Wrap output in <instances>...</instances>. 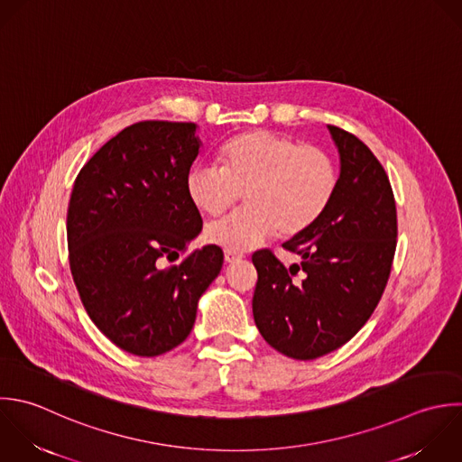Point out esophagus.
Segmentation results:
<instances>
[{
	"mask_svg": "<svg viewBox=\"0 0 462 462\" xmlns=\"http://www.w3.org/2000/svg\"><path fill=\"white\" fill-rule=\"evenodd\" d=\"M241 259H243V254L232 252V250H225V261L226 263H236V261H241Z\"/></svg>",
	"mask_w": 462,
	"mask_h": 462,
	"instance_id": "1",
	"label": "esophagus"
}]
</instances>
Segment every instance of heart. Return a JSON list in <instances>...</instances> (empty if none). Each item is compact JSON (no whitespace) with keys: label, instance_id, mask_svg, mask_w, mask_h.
<instances>
[{"label":"heart","instance_id":"heart-1","mask_svg":"<svg viewBox=\"0 0 462 462\" xmlns=\"http://www.w3.org/2000/svg\"><path fill=\"white\" fill-rule=\"evenodd\" d=\"M219 162L221 167H194L187 192L212 219L232 210L245 194V212L207 228L210 243L232 252L257 248L275 234L306 232L337 192L338 174L329 152L286 134L243 133L221 147Z\"/></svg>","mask_w":462,"mask_h":462}]
</instances>
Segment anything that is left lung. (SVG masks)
I'll list each match as a JSON object with an SVG mask.
<instances>
[{
    "mask_svg": "<svg viewBox=\"0 0 462 462\" xmlns=\"http://www.w3.org/2000/svg\"><path fill=\"white\" fill-rule=\"evenodd\" d=\"M328 127L340 152V178L322 217L282 245L300 264L286 268L272 250L252 255L255 326L293 360L324 356L364 328L385 291L398 243L383 165L358 136Z\"/></svg>",
    "mask_w": 462,
    "mask_h": 462,
    "instance_id": "left-lung-1",
    "label": "left lung"
}]
</instances>
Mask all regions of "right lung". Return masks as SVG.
Listing matches in <instances>:
<instances>
[{"label":"right lung","mask_w":462,"mask_h":462,"mask_svg":"<svg viewBox=\"0 0 462 462\" xmlns=\"http://www.w3.org/2000/svg\"><path fill=\"white\" fill-rule=\"evenodd\" d=\"M198 152L196 124L143 120L106 142L73 183L66 234L80 302L102 335L136 356L163 355L190 335L223 266L216 245L187 254L203 226L187 192Z\"/></svg>","instance_id":"1"}]
</instances>
